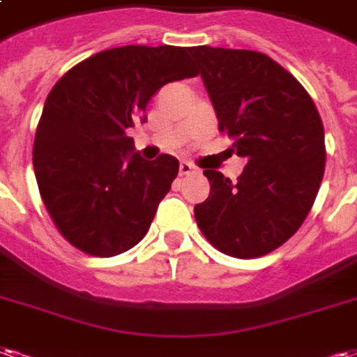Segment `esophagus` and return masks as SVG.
<instances>
[{
	"label": "esophagus",
	"instance_id": "1",
	"mask_svg": "<svg viewBox=\"0 0 357 357\" xmlns=\"http://www.w3.org/2000/svg\"><path fill=\"white\" fill-rule=\"evenodd\" d=\"M197 168L191 165V162H187V160H181L179 162V176H189V174H197Z\"/></svg>",
	"mask_w": 357,
	"mask_h": 357
}]
</instances>
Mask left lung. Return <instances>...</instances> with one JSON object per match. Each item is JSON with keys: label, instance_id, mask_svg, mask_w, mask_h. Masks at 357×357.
Here are the masks:
<instances>
[{"label": "left lung", "instance_id": "left-lung-1", "mask_svg": "<svg viewBox=\"0 0 357 357\" xmlns=\"http://www.w3.org/2000/svg\"><path fill=\"white\" fill-rule=\"evenodd\" d=\"M219 130L248 160L238 181L204 170L210 197L195 219L219 252L252 259L291 238L326 170L324 125L305 86L263 52L191 47Z\"/></svg>", "mask_w": 357, "mask_h": 357}]
</instances>
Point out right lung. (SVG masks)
I'll list each match as a JSON object with an SVG mask.
<instances>
[{
  "label": "right lung",
  "instance_id": "1",
  "mask_svg": "<svg viewBox=\"0 0 357 357\" xmlns=\"http://www.w3.org/2000/svg\"><path fill=\"white\" fill-rule=\"evenodd\" d=\"M189 47L126 45L73 66L45 100L33 142L39 192L60 234L94 257L130 250L170 191L178 158L144 160L126 130L166 83L195 77Z\"/></svg>",
  "mask_w": 357,
  "mask_h": 357
}]
</instances>
